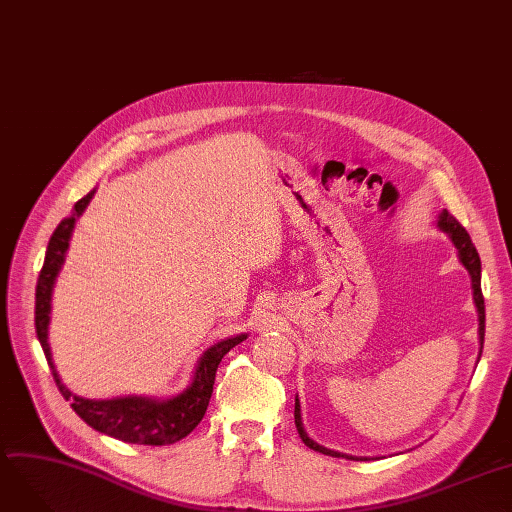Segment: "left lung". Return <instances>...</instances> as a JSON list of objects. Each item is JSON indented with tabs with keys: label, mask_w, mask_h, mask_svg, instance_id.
Returning a JSON list of instances; mask_svg holds the SVG:
<instances>
[{
	"label": "left lung",
	"mask_w": 512,
	"mask_h": 512,
	"mask_svg": "<svg viewBox=\"0 0 512 512\" xmlns=\"http://www.w3.org/2000/svg\"><path fill=\"white\" fill-rule=\"evenodd\" d=\"M437 229L444 231L450 241L454 243V248L458 252V260L462 262V266L469 271L471 275V287H473V302H475V308H477V316H479V344L483 348V335H485V306H483V294H481V260H479V254L473 246V241L469 237V233L465 231V227H462L456 218L448 212V210H442L440 216H437ZM479 356H481V350H479ZM294 417H296V427H298V433L302 437V442L314 450V452H321V454H327V456H342V458H352V460H358L356 456H348V454H342V452H335V450H329L325 446H319L316 444L312 437H308L304 425H302V410H300V400L296 396V410H294ZM362 460V458H360Z\"/></svg>",
	"instance_id": "left-lung-1"
}]
</instances>
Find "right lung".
<instances>
[{"label":"right lung","mask_w":512,"mask_h":512,"mask_svg":"<svg viewBox=\"0 0 512 512\" xmlns=\"http://www.w3.org/2000/svg\"><path fill=\"white\" fill-rule=\"evenodd\" d=\"M95 189H91L85 198H81L72 212L56 227L54 235L47 243V252L43 260V269L35 289V329L43 354L50 364L54 381L60 389V394L70 402L72 410L95 431L106 433L116 440H123L127 444H143V446H166L183 440L198 423L204 419L206 408L212 396V385L216 377V369L221 364L223 356L241 344L248 333H239L233 337L223 339L214 346H210L198 360L196 373H193L191 383L183 389L181 394L158 400L152 396H123L112 400H89L72 394L70 389L62 383L56 364L52 360L50 342H47V327H50V314H52V291L56 277L62 271V264L66 260L68 241L72 237L77 218L85 212L93 198Z\"/></svg>","instance_id":"add662e5"}]
</instances>
